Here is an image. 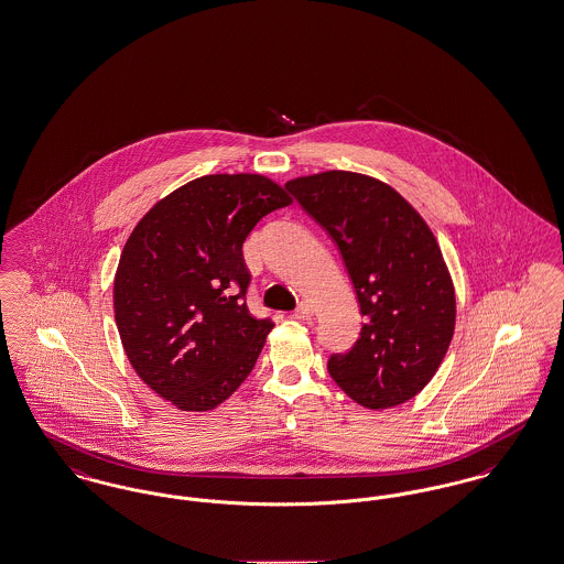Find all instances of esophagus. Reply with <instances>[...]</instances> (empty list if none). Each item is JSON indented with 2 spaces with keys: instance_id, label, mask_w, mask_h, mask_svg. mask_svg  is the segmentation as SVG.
Instances as JSON below:
<instances>
[{
  "instance_id": "1",
  "label": "esophagus",
  "mask_w": 564,
  "mask_h": 564,
  "mask_svg": "<svg viewBox=\"0 0 564 564\" xmlns=\"http://www.w3.org/2000/svg\"><path fill=\"white\" fill-rule=\"evenodd\" d=\"M313 313H315V311H313V306H311L308 302H300L297 308L294 311V317L297 322H304V319H311Z\"/></svg>"
}]
</instances>
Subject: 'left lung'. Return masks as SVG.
I'll return each mask as SVG.
<instances>
[{"instance_id":"1","label":"left lung","mask_w":564,"mask_h":564,"mask_svg":"<svg viewBox=\"0 0 564 564\" xmlns=\"http://www.w3.org/2000/svg\"><path fill=\"white\" fill-rule=\"evenodd\" d=\"M338 247L364 325L327 372L352 402L391 408L437 372L455 332V290L423 217L387 184L325 171L285 184Z\"/></svg>"}]
</instances>
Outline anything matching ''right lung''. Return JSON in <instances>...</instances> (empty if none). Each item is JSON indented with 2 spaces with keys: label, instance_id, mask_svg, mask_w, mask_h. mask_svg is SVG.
I'll return each instance as SVG.
<instances>
[{
  "label": "right lung",
  "instance_id": "obj_1",
  "mask_svg": "<svg viewBox=\"0 0 564 564\" xmlns=\"http://www.w3.org/2000/svg\"><path fill=\"white\" fill-rule=\"evenodd\" d=\"M285 189L262 175H205L134 226L113 279V313L139 378L180 410L228 400L274 323L251 317L242 242Z\"/></svg>",
  "mask_w": 564,
  "mask_h": 564
}]
</instances>
